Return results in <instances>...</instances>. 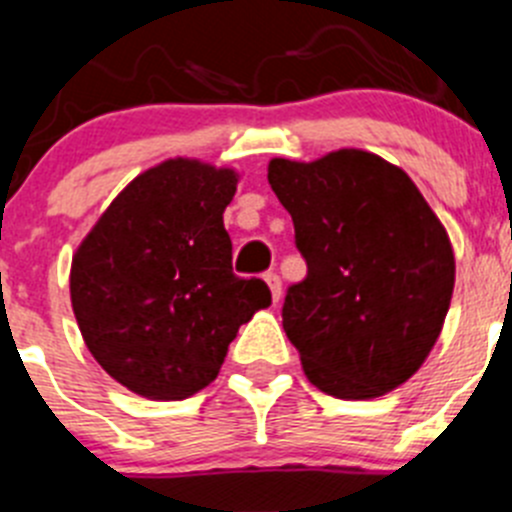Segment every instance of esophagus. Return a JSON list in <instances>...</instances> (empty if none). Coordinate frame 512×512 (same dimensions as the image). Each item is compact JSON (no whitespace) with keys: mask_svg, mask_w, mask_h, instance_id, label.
I'll return each instance as SVG.
<instances>
[{"mask_svg":"<svg viewBox=\"0 0 512 512\" xmlns=\"http://www.w3.org/2000/svg\"><path fill=\"white\" fill-rule=\"evenodd\" d=\"M264 279H266V284H269V289H271V300L279 302V297H282V279H279V274L269 271Z\"/></svg>","mask_w":512,"mask_h":512,"instance_id":"obj_1","label":"esophagus"}]
</instances>
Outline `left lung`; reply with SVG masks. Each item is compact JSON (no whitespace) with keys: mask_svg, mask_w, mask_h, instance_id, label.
Masks as SVG:
<instances>
[{"mask_svg":"<svg viewBox=\"0 0 512 512\" xmlns=\"http://www.w3.org/2000/svg\"><path fill=\"white\" fill-rule=\"evenodd\" d=\"M269 184L307 264L282 307L307 379L341 400L408 382L441 333L456 274L446 228L413 179L341 148L310 164L274 158Z\"/></svg>","mask_w":512,"mask_h":512,"instance_id":"obj_1","label":"left lung"}]
</instances>
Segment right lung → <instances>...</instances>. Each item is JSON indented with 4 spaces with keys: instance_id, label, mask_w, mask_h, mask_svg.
<instances>
[{
    "instance_id": "1",
    "label": "right lung",
    "mask_w": 512,
    "mask_h": 512,
    "mask_svg": "<svg viewBox=\"0 0 512 512\" xmlns=\"http://www.w3.org/2000/svg\"><path fill=\"white\" fill-rule=\"evenodd\" d=\"M233 169L169 158L135 176L71 261V305L84 343L112 379L151 400L205 390L253 312L261 279L233 274L223 225Z\"/></svg>"
}]
</instances>
